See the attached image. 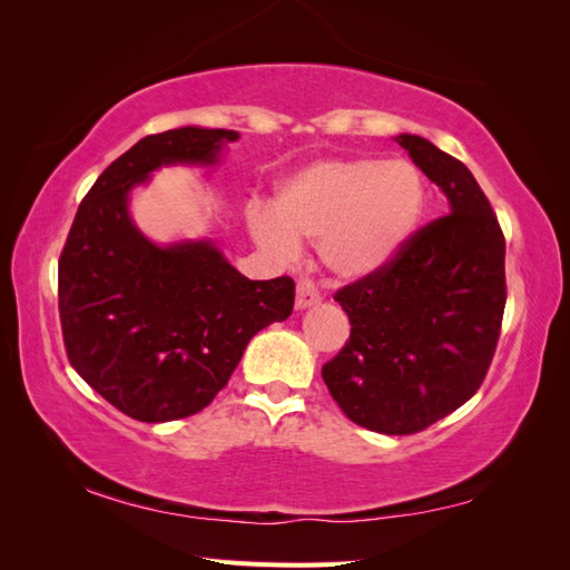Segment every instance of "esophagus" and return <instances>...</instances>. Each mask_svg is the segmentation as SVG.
<instances>
[{
	"mask_svg": "<svg viewBox=\"0 0 570 570\" xmlns=\"http://www.w3.org/2000/svg\"><path fill=\"white\" fill-rule=\"evenodd\" d=\"M321 301V292L313 278L301 276L296 282V308H308Z\"/></svg>",
	"mask_w": 570,
	"mask_h": 570,
	"instance_id": "34e87169",
	"label": "esophagus"
}]
</instances>
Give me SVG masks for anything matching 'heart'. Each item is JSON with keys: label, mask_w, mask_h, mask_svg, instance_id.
Instances as JSON below:
<instances>
[{"label": "heart", "mask_w": 570, "mask_h": 570, "mask_svg": "<svg viewBox=\"0 0 570 570\" xmlns=\"http://www.w3.org/2000/svg\"><path fill=\"white\" fill-rule=\"evenodd\" d=\"M426 184L406 159L318 161L278 188L272 210L252 208L249 229L264 247H321L335 274L360 278L384 269L414 237Z\"/></svg>", "instance_id": "obj_1"}]
</instances>
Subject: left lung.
Listing matches in <instances>:
<instances>
[{"label": "left lung", "mask_w": 570, "mask_h": 570, "mask_svg": "<svg viewBox=\"0 0 570 570\" xmlns=\"http://www.w3.org/2000/svg\"><path fill=\"white\" fill-rule=\"evenodd\" d=\"M396 141L439 186L451 213L419 227L384 269L335 292L350 341L323 382L357 426L429 429L480 390L507 304L504 235L468 166L416 135Z\"/></svg>", "instance_id": "left-lung-1"}]
</instances>
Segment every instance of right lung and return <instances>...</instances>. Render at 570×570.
I'll return each instance as SVG.
<instances>
[{
  "label": "right lung",
  "mask_w": 570,
  "mask_h": 570,
  "mask_svg": "<svg viewBox=\"0 0 570 570\" xmlns=\"http://www.w3.org/2000/svg\"><path fill=\"white\" fill-rule=\"evenodd\" d=\"M237 131L149 135L105 168L78 205L58 259V313L70 365L122 414L161 423L198 414L247 343L294 308V278L249 282L210 242L156 247L127 193L161 164H213Z\"/></svg>",
  "instance_id": "add662e5"
}]
</instances>
